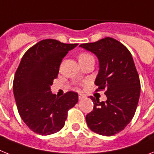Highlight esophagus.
<instances>
[{
  "instance_id": "esophagus-1",
  "label": "esophagus",
  "mask_w": 154,
  "mask_h": 154,
  "mask_svg": "<svg viewBox=\"0 0 154 154\" xmlns=\"http://www.w3.org/2000/svg\"><path fill=\"white\" fill-rule=\"evenodd\" d=\"M84 97H85V95H83V94H79V99L80 100L83 99Z\"/></svg>"
}]
</instances>
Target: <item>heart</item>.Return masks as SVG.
<instances>
[{
	"instance_id": "obj_1",
	"label": "heart",
	"mask_w": 154,
	"mask_h": 154,
	"mask_svg": "<svg viewBox=\"0 0 154 154\" xmlns=\"http://www.w3.org/2000/svg\"><path fill=\"white\" fill-rule=\"evenodd\" d=\"M89 58H93L89 53H81L79 55V61H83Z\"/></svg>"
}]
</instances>
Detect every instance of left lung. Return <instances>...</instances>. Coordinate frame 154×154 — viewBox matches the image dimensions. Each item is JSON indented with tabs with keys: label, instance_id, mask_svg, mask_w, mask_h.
<instances>
[{
	"label": "left lung",
	"instance_id": "1",
	"mask_svg": "<svg viewBox=\"0 0 154 154\" xmlns=\"http://www.w3.org/2000/svg\"><path fill=\"white\" fill-rule=\"evenodd\" d=\"M97 56L99 70L96 91L105 90L107 99L99 102L90 96L93 110L85 116L91 130L103 136L115 135L130 123L140 94V82L130 51L119 41L105 38L80 45Z\"/></svg>",
	"mask_w": 154,
	"mask_h": 154
}]
</instances>
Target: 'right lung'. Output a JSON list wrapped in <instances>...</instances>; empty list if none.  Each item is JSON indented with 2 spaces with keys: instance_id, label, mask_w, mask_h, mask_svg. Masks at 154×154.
<instances>
[{
  "instance_id": "obj_1",
  "label": "right lung",
  "mask_w": 154,
  "mask_h": 154,
  "mask_svg": "<svg viewBox=\"0 0 154 154\" xmlns=\"http://www.w3.org/2000/svg\"><path fill=\"white\" fill-rule=\"evenodd\" d=\"M78 44L55 39L40 41L24 53L15 72L14 96L19 115L35 133L50 135L62 130L68 111L78 103V93L58 97L51 92L62 58Z\"/></svg>"
}]
</instances>
